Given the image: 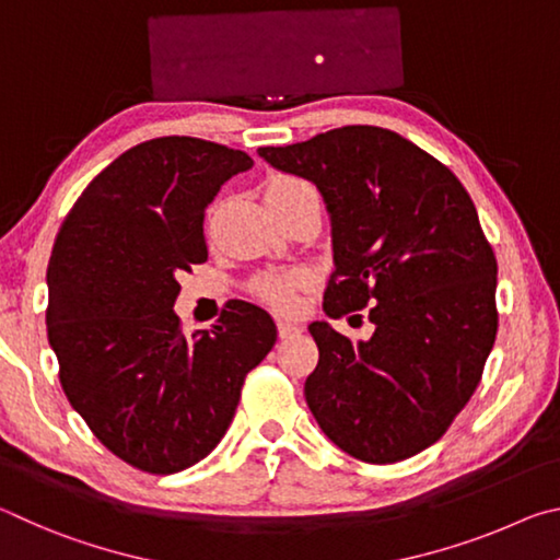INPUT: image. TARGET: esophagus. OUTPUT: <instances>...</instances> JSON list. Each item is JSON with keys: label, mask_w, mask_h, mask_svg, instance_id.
Returning <instances> with one entry per match:
<instances>
[{"label": "esophagus", "mask_w": 560, "mask_h": 560, "mask_svg": "<svg viewBox=\"0 0 560 560\" xmlns=\"http://www.w3.org/2000/svg\"><path fill=\"white\" fill-rule=\"evenodd\" d=\"M277 330H279V338H291V336H299L301 334V326L299 324H291V320H277Z\"/></svg>", "instance_id": "esophagus-1"}]
</instances>
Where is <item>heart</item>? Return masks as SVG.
<instances>
[{
	"label": "heart",
	"instance_id": "heart-1",
	"mask_svg": "<svg viewBox=\"0 0 560 560\" xmlns=\"http://www.w3.org/2000/svg\"><path fill=\"white\" fill-rule=\"evenodd\" d=\"M303 192H314V187L303 183L299 177H271L267 185H264V200L267 202H283L291 200V197H299ZM306 283V273L301 269H289V271H269L261 273V277L254 281V293L269 303L271 308L277 311H291L296 306V291Z\"/></svg>",
	"mask_w": 560,
	"mask_h": 560
}]
</instances>
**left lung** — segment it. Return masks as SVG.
Instances as JSON below:
<instances>
[{
  "label": "left lung",
  "mask_w": 560,
  "mask_h": 560,
  "mask_svg": "<svg viewBox=\"0 0 560 560\" xmlns=\"http://www.w3.org/2000/svg\"><path fill=\"white\" fill-rule=\"evenodd\" d=\"M318 187L330 217L334 277L324 311L368 306V340L308 326L318 365L306 402L350 457L393 464L438 442L477 390L497 338V259L452 170L393 130L346 126L259 148Z\"/></svg>",
  "instance_id": "1"
}]
</instances>
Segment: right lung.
Listing matches in <instances>:
<instances>
[{"mask_svg":"<svg viewBox=\"0 0 560 560\" xmlns=\"http://www.w3.org/2000/svg\"><path fill=\"white\" fill-rule=\"evenodd\" d=\"M254 160L200 138H155L91 179L56 234L46 330L66 397L132 467L175 474L230 428L246 373L277 343L254 303L185 336L177 277L207 261L205 210Z\"/></svg>","mask_w":560,"mask_h":560,"instance_id":"add662e5","label":"right lung"}]
</instances>
